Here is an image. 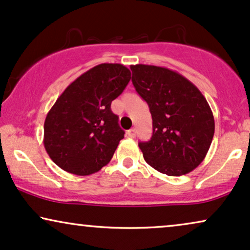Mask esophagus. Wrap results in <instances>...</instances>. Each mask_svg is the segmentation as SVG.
Here are the masks:
<instances>
[{
  "instance_id": "1",
  "label": "esophagus",
  "mask_w": 250,
  "mask_h": 250,
  "mask_svg": "<svg viewBox=\"0 0 250 250\" xmlns=\"http://www.w3.org/2000/svg\"><path fill=\"white\" fill-rule=\"evenodd\" d=\"M127 135H128V137H130V138H135L136 137V129H130V130H128L127 131Z\"/></svg>"
}]
</instances>
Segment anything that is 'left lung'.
I'll list each match as a JSON object with an SVG mask.
<instances>
[{"label":"left lung","instance_id":"1","mask_svg":"<svg viewBox=\"0 0 250 250\" xmlns=\"http://www.w3.org/2000/svg\"><path fill=\"white\" fill-rule=\"evenodd\" d=\"M130 69L132 84L152 116V137L138 143L145 162L169 176L191 172L204 160L214 134L207 99L176 71L146 64Z\"/></svg>","mask_w":250,"mask_h":250}]
</instances>
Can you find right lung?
<instances>
[{"mask_svg":"<svg viewBox=\"0 0 250 250\" xmlns=\"http://www.w3.org/2000/svg\"><path fill=\"white\" fill-rule=\"evenodd\" d=\"M119 63H102L81 75L63 91L46 116L43 145L59 167L90 175L110 162L125 131L110 104L130 81Z\"/></svg>","mask_w":250,"mask_h":250,"instance_id":"obj_1","label":"right lung"}]
</instances>
